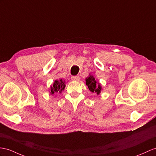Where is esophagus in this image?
I'll use <instances>...</instances> for the list:
<instances>
[{
	"mask_svg": "<svg viewBox=\"0 0 156 156\" xmlns=\"http://www.w3.org/2000/svg\"><path fill=\"white\" fill-rule=\"evenodd\" d=\"M71 79L73 81H79V79H80V77H79V75L77 76H73V77H71Z\"/></svg>",
	"mask_w": 156,
	"mask_h": 156,
	"instance_id": "34e87169",
	"label": "esophagus"
}]
</instances>
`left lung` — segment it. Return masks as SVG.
Instances as JSON below:
<instances>
[{
  "label": "left lung",
  "instance_id": "left-lung-1",
  "mask_svg": "<svg viewBox=\"0 0 156 156\" xmlns=\"http://www.w3.org/2000/svg\"><path fill=\"white\" fill-rule=\"evenodd\" d=\"M86 85L92 93H95L97 94L101 93V87L100 84H97L95 79L93 75H90L89 77L86 78Z\"/></svg>",
  "mask_w": 156,
  "mask_h": 156
}]
</instances>
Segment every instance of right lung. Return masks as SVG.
Here are the masks:
<instances>
[{
	"instance_id": "right-lung-1",
	"label": "right lung",
	"mask_w": 156,
	"mask_h": 156,
	"mask_svg": "<svg viewBox=\"0 0 156 156\" xmlns=\"http://www.w3.org/2000/svg\"><path fill=\"white\" fill-rule=\"evenodd\" d=\"M65 82L63 81L62 79L56 80L54 84L51 87V94H54L55 93H61L65 89Z\"/></svg>"
}]
</instances>
